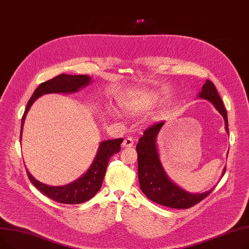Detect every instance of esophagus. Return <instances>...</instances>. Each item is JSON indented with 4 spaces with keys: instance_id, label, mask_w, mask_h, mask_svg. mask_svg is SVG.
<instances>
[{
    "instance_id": "1",
    "label": "esophagus",
    "mask_w": 249,
    "mask_h": 249,
    "mask_svg": "<svg viewBox=\"0 0 249 249\" xmlns=\"http://www.w3.org/2000/svg\"><path fill=\"white\" fill-rule=\"evenodd\" d=\"M134 144V141H133V139L131 138H126V139H124V142H123V143H122V145H123V148H129V147H131V145Z\"/></svg>"
}]
</instances>
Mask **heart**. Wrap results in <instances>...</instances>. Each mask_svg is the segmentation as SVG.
Here are the masks:
<instances>
[{"label": "heart", "mask_w": 249, "mask_h": 249, "mask_svg": "<svg viewBox=\"0 0 249 249\" xmlns=\"http://www.w3.org/2000/svg\"><path fill=\"white\" fill-rule=\"evenodd\" d=\"M157 102V97L153 95L142 96L141 98L126 99L121 101V108L130 114H139L150 110Z\"/></svg>", "instance_id": "b5f03b06"}]
</instances>
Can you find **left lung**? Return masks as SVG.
<instances>
[{
  "label": "left lung",
  "mask_w": 249,
  "mask_h": 249,
  "mask_svg": "<svg viewBox=\"0 0 249 249\" xmlns=\"http://www.w3.org/2000/svg\"><path fill=\"white\" fill-rule=\"evenodd\" d=\"M198 97L210 101L218 112L223 116L225 130L229 134L227 111L215 85L210 80L204 83L202 90L198 93ZM164 124L165 121L156 123L148 127L137 144L140 187L142 193L155 203L176 209L190 208L206 198L212 192L213 188L202 193H191L170 179L160 163L157 147V138ZM225 169H223L221 177H223Z\"/></svg>",
  "instance_id": "8db88e82"
}]
</instances>
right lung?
Here are the masks:
<instances>
[{
  "instance_id": "1",
  "label": "right lung",
  "mask_w": 249,
  "mask_h": 249,
  "mask_svg": "<svg viewBox=\"0 0 249 249\" xmlns=\"http://www.w3.org/2000/svg\"><path fill=\"white\" fill-rule=\"evenodd\" d=\"M91 77L89 75H70L60 74L56 77L41 83L34 91L31 98L29 99L25 112L22 118L20 142L22 141L23 126L26 115L38 99V97L47 93H74L79 89L90 84ZM123 138L107 140L99 142L97 153L93 159V162L81 177L67 185L63 186H50L43 184L36 180L27 169V175L31 183L39 190L41 193L48 198L63 204H80L91 199L101 188L102 181L106 176V171L110 157L118 154L121 150Z\"/></svg>"
}]
</instances>
